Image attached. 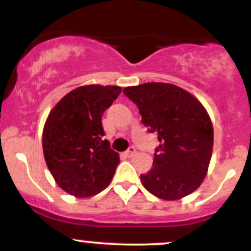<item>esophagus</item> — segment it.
Instances as JSON below:
<instances>
[{
    "mask_svg": "<svg viewBox=\"0 0 251 251\" xmlns=\"http://www.w3.org/2000/svg\"><path fill=\"white\" fill-rule=\"evenodd\" d=\"M125 154L127 155V157H132V155L135 154V149L133 148V146H131V148H128L127 151L125 152Z\"/></svg>",
    "mask_w": 251,
    "mask_h": 251,
    "instance_id": "esophagus-1",
    "label": "esophagus"
}]
</instances>
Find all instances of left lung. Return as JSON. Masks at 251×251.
Wrapping results in <instances>:
<instances>
[{"instance_id":"8db88e82","label":"left lung","mask_w":251,"mask_h":251,"mask_svg":"<svg viewBox=\"0 0 251 251\" xmlns=\"http://www.w3.org/2000/svg\"><path fill=\"white\" fill-rule=\"evenodd\" d=\"M123 92L137 105L148 131L159 140L151 170L140 175L144 188L165 201L194 192L205 178L214 145V129L205 108L171 83L148 82Z\"/></svg>"}]
</instances>
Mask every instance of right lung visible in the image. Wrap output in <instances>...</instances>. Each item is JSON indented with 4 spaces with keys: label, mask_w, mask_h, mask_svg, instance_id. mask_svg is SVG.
<instances>
[{
    "label": "right lung",
    "mask_w": 251,
    "mask_h": 251,
    "mask_svg": "<svg viewBox=\"0 0 251 251\" xmlns=\"http://www.w3.org/2000/svg\"><path fill=\"white\" fill-rule=\"evenodd\" d=\"M120 93L118 86H81L63 97L47 118L46 163L57 185L72 196L99 194L113 178L120 159L102 140L101 117Z\"/></svg>",
    "instance_id": "right-lung-1"
}]
</instances>
